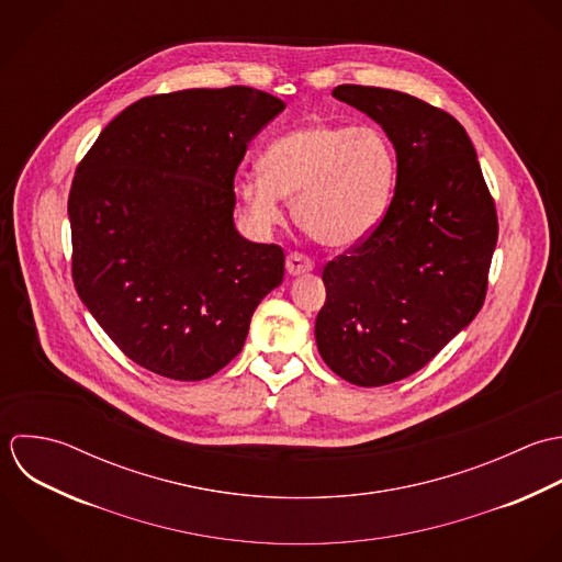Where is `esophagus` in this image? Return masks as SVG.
Listing matches in <instances>:
<instances>
[{"label":"esophagus","mask_w":562,"mask_h":562,"mask_svg":"<svg viewBox=\"0 0 562 562\" xmlns=\"http://www.w3.org/2000/svg\"><path fill=\"white\" fill-rule=\"evenodd\" d=\"M285 270H288V274H292V277L305 274V272H312V270H314V261H312V257H307V255L294 250V252H290L288 259H285Z\"/></svg>","instance_id":"1"}]
</instances>
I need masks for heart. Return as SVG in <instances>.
Returning a JSON list of instances; mask_svg holds the SVG:
<instances>
[{
	"mask_svg": "<svg viewBox=\"0 0 562 562\" xmlns=\"http://www.w3.org/2000/svg\"><path fill=\"white\" fill-rule=\"evenodd\" d=\"M259 175L237 183L257 226L281 222L292 200L299 228L327 248H351L387 211L396 181V150L374 126L312 122L274 137L259 157Z\"/></svg>",
	"mask_w": 562,
	"mask_h": 562,
	"instance_id": "b5f03b06",
	"label": "heart"
}]
</instances>
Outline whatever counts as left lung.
<instances>
[{
	"label": "left lung",
	"instance_id": "obj_1",
	"mask_svg": "<svg viewBox=\"0 0 562 562\" xmlns=\"http://www.w3.org/2000/svg\"><path fill=\"white\" fill-rule=\"evenodd\" d=\"M396 150V186L373 233L323 270L325 364L373 387L420 371L482 310L497 211L475 148L447 111L414 95L340 85Z\"/></svg>",
	"mask_w": 562,
	"mask_h": 562
}]
</instances>
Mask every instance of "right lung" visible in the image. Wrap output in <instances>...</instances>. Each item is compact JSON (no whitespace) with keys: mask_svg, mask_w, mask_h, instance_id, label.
Segmentation results:
<instances>
[{"mask_svg":"<svg viewBox=\"0 0 562 562\" xmlns=\"http://www.w3.org/2000/svg\"><path fill=\"white\" fill-rule=\"evenodd\" d=\"M283 109L250 87L142 98L78 164L67 202L74 285L135 364L179 381L217 373L283 281V248L233 224L248 142Z\"/></svg>","mask_w":562,"mask_h":562,"instance_id":"add662e5","label":"right lung"}]
</instances>
